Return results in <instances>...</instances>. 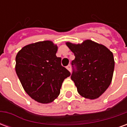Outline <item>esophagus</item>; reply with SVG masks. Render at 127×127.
<instances>
[{"label": "esophagus", "mask_w": 127, "mask_h": 127, "mask_svg": "<svg viewBox=\"0 0 127 127\" xmlns=\"http://www.w3.org/2000/svg\"><path fill=\"white\" fill-rule=\"evenodd\" d=\"M66 69H68V70H69V71H70V72L71 71V66L70 64H69L68 66H66Z\"/></svg>", "instance_id": "34e87169"}]
</instances>
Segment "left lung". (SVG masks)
<instances>
[{
	"mask_svg": "<svg viewBox=\"0 0 127 127\" xmlns=\"http://www.w3.org/2000/svg\"><path fill=\"white\" fill-rule=\"evenodd\" d=\"M75 58L72 61L71 78L77 92L83 97L95 99L106 91L112 82L114 58L110 50L103 45L91 40L82 44L66 42Z\"/></svg>",
	"mask_w": 127,
	"mask_h": 127,
	"instance_id": "8db88e82",
	"label": "left lung"
}]
</instances>
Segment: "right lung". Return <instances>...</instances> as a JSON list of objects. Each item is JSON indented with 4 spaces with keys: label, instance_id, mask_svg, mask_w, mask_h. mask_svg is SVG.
Returning <instances> with one entry per match:
<instances>
[{
    "label": "right lung",
    "instance_id": "right-lung-1",
    "mask_svg": "<svg viewBox=\"0 0 127 127\" xmlns=\"http://www.w3.org/2000/svg\"><path fill=\"white\" fill-rule=\"evenodd\" d=\"M58 47L50 41L27 45L15 57V71L24 91L41 103L52 102L61 92L70 72L56 54Z\"/></svg>",
    "mask_w": 127,
    "mask_h": 127
}]
</instances>
